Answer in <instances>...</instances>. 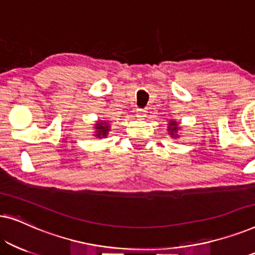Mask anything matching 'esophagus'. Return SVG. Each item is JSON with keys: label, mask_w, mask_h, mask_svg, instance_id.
<instances>
[{"label": "esophagus", "mask_w": 255, "mask_h": 255, "mask_svg": "<svg viewBox=\"0 0 255 255\" xmlns=\"http://www.w3.org/2000/svg\"><path fill=\"white\" fill-rule=\"evenodd\" d=\"M146 116V111L141 110V109H137L135 110V117L138 118H144Z\"/></svg>", "instance_id": "obj_1"}]
</instances>
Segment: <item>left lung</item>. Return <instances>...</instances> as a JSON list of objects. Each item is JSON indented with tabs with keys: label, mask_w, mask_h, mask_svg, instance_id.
Listing matches in <instances>:
<instances>
[{
	"label": "left lung",
	"mask_w": 255,
	"mask_h": 255,
	"mask_svg": "<svg viewBox=\"0 0 255 255\" xmlns=\"http://www.w3.org/2000/svg\"><path fill=\"white\" fill-rule=\"evenodd\" d=\"M177 130H179V128H177L176 122L175 121H170L169 122V127H168L169 134L172 135V137H177V135H176Z\"/></svg>",
	"instance_id": "obj_1"
}]
</instances>
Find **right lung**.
Returning a JSON list of instances; mask_svg holds the SVG:
<instances>
[{
	"label": "right lung",
	"mask_w": 255,
	"mask_h": 255,
	"mask_svg": "<svg viewBox=\"0 0 255 255\" xmlns=\"http://www.w3.org/2000/svg\"><path fill=\"white\" fill-rule=\"evenodd\" d=\"M95 130H96V134L95 135H96L97 138L106 137V135L108 134V132H109V125H108L107 122L99 121L95 124Z\"/></svg>",
	"instance_id": "add662e5"
}]
</instances>
